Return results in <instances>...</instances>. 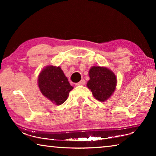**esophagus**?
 Here are the masks:
<instances>
[{"label": "esophagus", "mask_w": 156, "mask_h": 156, "mask_svg": "<svg viewBox=\"0 0 156 156\" xmlns=\"http://www.w3.org/2000/svg\"><path fill=\"white\" fill-rule=\"evenodd\" d=\"M85 84H86V82H85V80H82L80 82L76 83V86H83V85H84Z\"/></svg>", "instance_id": "1"}]
</instances>
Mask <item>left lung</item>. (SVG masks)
<instances>
[{
    "label": "left lung",
    "instance_id": "left-lung-1",
    "mask_svg": "<svg viewBox=\"0 0 156 156\" xmlns=\"http://www.w3.org/2000/svg\"><path fill=\"white\" fill-rule=\"evenodd\" d=\"M89 76L90 80L87 86L95 99L99 101H105L109 99L116 89L117 83L114 72L106 67L94 66L89 69Z\"/></svg>",
    "mask_w": 156,
    "mask_h": 156
}]
</instances>
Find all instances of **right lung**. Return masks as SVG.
I'll list each match as a JSON object with an SVG mask.
<instances>
[{"label":"right lung","mask_w":156,"mask_h":156,"mask_svg":"<svg viewBox=\"0 0 156 156\" xmlns=\"http://www.w3.org/2000/svg\"><path fill=\"white\" fill-rule=\"evenodd\" d=\"M37 81L42 95L57 105L62 104L73 89L60 67L47 66L40 72Z\"/></svg>","instance_id":"add662e5"}]
</instances>
